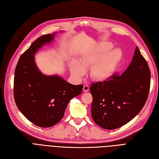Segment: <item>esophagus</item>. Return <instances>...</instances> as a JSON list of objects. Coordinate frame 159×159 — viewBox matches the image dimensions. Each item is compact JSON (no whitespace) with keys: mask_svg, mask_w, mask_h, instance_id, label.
<instances>
[{"mask_svg":"<svg viewBox=\"0 0 159 159\" xmlns=\"http://www.w3.org/2000/svg\"><path fill=\"white\" fill-rule=\"evenodd\" d=\"M89 85H84V87H83V91H84V92H87L89 91Z\"/></svg>","mask_w":159,"mask_h":159,"instance_id":"esophagus-1","label":"esophagus"}]
</instances>
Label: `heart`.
Instances as JSON below:
<instances>
[{
  "label": "heart",
  "instance_id": "heart-1",
  "mask_svg": "<svg viewBox=\"0 0 159 159\" xmlns=\"http://www.w3.org/2000/svg\"><path fill=\"white\" fill-rule=\"evenodd\" d=\"M112 43L108 41L101 43L89 50L82 52L78 62L71 64V72L76 77L80 78L85 73V68L89 66L90 76L96 80H104L112 75L122 58V52L119 48L110 49Z\"/></svg>",
  "mask_w": 159,
  "mask_h": 159
}]
</instances>
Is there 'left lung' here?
Here are the masks:
<instances>
[{"label":"left lung","instance_id":"obj_1","mask_svg":"<svg viewBox=\"0 0 159 159\" xmlns=\"http://www.w3.org/2000/svg\"><path fill=\"white\" fill-rule=\"evenodd\" d=\"M151 72L139 48L122 74L91 84V116L106 129H116L131 121L141 111L149 95Z\"/></svg>","mask_w":159,"mask_h":159}]
</instances>
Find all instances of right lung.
Masks as SVG:
<instances>
[{"instance_id": "obj_1", "label": "right lung", "mask_w": 159, "mask_h": 159, "mask_svg": "<svg viewBox=\"0 0 159 159\" xmlns=\"http://www.w3.org/2000/svg\"><path fill=\"white\" fill-rule=\"evenodd\" d=\"M55 34L39 37L21 55L14 79V101L20 112L41 128L55 125L63 118L70 101L81 94L83 85L70 84L57 75H43L37 68L34 54Z\"/></svg>"}]
</instances>
